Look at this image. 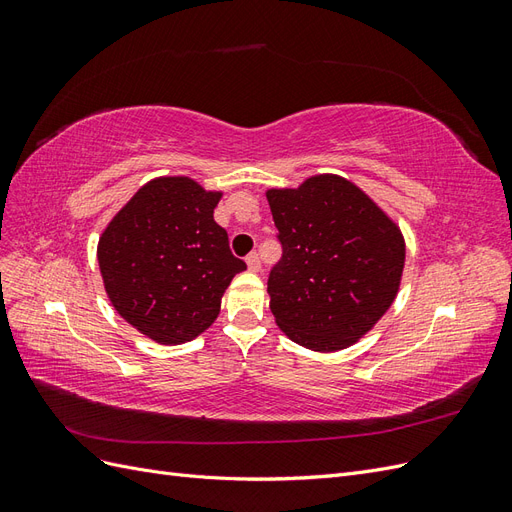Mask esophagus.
<instances>
[{
	"instance_id": "esophagus-1",
	"label": "esophagus",
	"mask_w": 512,
	"mask_h": 512,
	"mask_svg": "<svg viewBox=\"0 0 512 512\" xmlns=\"http://www.w3.org/2000/svg\"><path fill=\"white\" fill-rule=\"evenodd\" d=\"M245 262H247V269H250V271H260V256L256 252L247 254Z\"/></svg>"
}]
</instances>
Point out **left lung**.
Returning <instances> with one entry per match:
<instances>
[{"instance_id":"left-lung-1","label":"left lung","mask_w":512,"mask_h":512,"mask_svg":"<svg viewBox=\"0 0 512 512\" xmlns=\"http://www.w3.org/2000/svg\"><path fill=\"white\" fill-rule=\"evenodd\" d=\"M267 200L282 243L267 282L277 327L316 352L352 346L395 301L406 260L401 230L337 175L269 190Z\"/></svg>"}]
</instances>
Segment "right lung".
I'll list each match as a JSON object with an SVG mask.
<instances>
[{
	"label": "right lung",
	"mask_w": 512,
	"mask_h": 512,
	"mask_svg": "<svg viewBox=\"0 0 512 512\" xmlns=\"http://www.w3.org/2000/svg\"><path fill=\"white\" fill-rule=\"evenodd\" d=\"M222 192L190 177L145 183L102 232L98 262L113 307L158 344H185L209 329L245 262L213 220Z\"/></svg>",
	"instance_id": "add662e5"
}]
</instances>
